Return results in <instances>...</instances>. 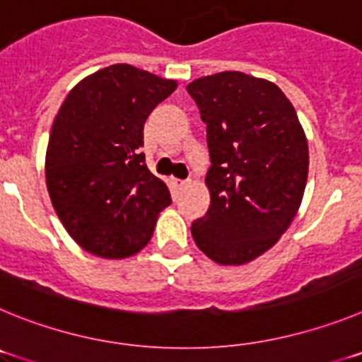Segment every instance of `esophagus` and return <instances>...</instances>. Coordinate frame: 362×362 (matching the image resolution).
Segmentation results:
<instances>
[{
    "mask_svg": "<svg viewBox=\"0 0 362 362\" xmlns=\"http://www.w3.org/2000/svg\"><path fill=\"white\" fill-rule=\"evenodd\" d=\"M188 185H190V181H183V179H174V187L177 188V190H183V188H187Z\"/></svg>",
    "mask_w": 362,
    "mask_h": 362,
    "instance_id": "esophagus-1",
    "label": "esophagus"
}]
</instances>
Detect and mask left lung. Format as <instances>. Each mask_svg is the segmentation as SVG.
Segmentation results:
<instances>
[{
	"label": "left lung",
	"mask_w": 362,
	"mask_h": 362,
	"mask_svg": "<svg viewBox=\"0 0 362 362\" xmlns=\"http://www.w3.org/2000/svg\"><path fill=\"white\" fill-rule=\"evenodd\" d=\"M206 123L210 209L192 225L206 257L246 264L270 250L300 206L308 141L296 108L276 83L226 70L188 83Z\"/></svg>",
	"instance_id": "obj_1"
}]
</instances>
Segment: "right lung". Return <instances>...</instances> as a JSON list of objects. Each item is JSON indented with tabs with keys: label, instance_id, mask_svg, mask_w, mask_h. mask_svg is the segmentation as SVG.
Segmentation results:
<instances>
[{
	"label": "right lung",
	"instance_id": "1",
	"mask_svg": "<svg viewBox=\"0 0 362 362\" xmlns=\"http://www.w3.org/2000/svg\"><path fill=\"white\" fill-rule=\"evenodd\" d=\"M175 88L174 79L117 63L81 79L59 107L45 177L57 217L83 250L124 259L152 238L172 199L139 148L146 117Z\"/></svg>",
	"mask_w": 362,
	"mask_h": 362
}]
</instances>
